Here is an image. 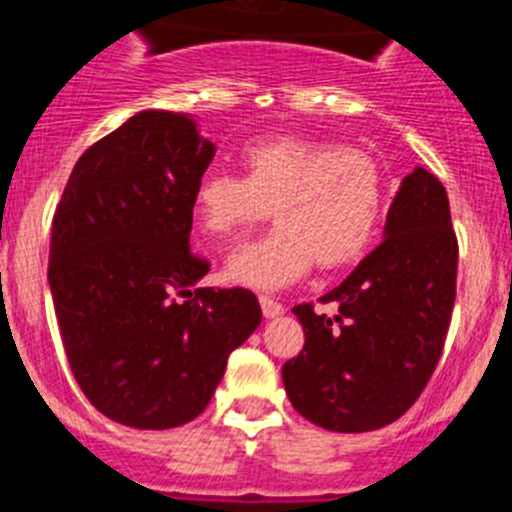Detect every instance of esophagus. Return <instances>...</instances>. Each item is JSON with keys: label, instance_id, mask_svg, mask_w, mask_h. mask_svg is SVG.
Segmentation results:
<instances>
[{"label": "esophagus", "instance_id": "obj_1", "mask_svg": "<svg viewBox=\"0 0 512 512\" xmlns=\"http://www.w3.org/2000/svg\"><path fill=\"white\" fill-rule=\"evenodd\" d=\"M260 306H262V313H265V319H275V316H280V313L285 311L283 303L273 301V298H267V296H260Z\"/></svg>", "mask_w": 512, "mask_h": 512}]
</instances>
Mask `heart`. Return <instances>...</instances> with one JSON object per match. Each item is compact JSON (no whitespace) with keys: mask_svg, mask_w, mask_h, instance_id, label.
<instances>
[{"mask_svg":"<svg viewBox=\"0 0 512 512\" xmlns=\"http://www.w3.org/2000/svg\"><path fill=\"white\" fill-rule=\"evenodd\" d=\"M245 176L206 170L193 186L201 229L232 239L267 219L278 227L242 245L224 278L242 288L278 290L296 283L319 260L334 270L359 260L372 245L385 211V178L370 153L329 140L273 137L242 153Z\"/></svg>","mask_w":512,"mask_h":512,"instance_id":"b5f03b06","label":"heart"}]
</instances>
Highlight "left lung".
<instances>
[{"label":"left lung","mask_w":512,"mask_h":512,"mask_svg":"<svg viewBox=\"0 0 512 512\" xmlns=\"http://www.w3.org/2000/svg\"><path fill=\"white\" fill-rule=\"evenodd\" d=\"M457 237L434 173L413 168L388 209L382 245L321 301L293 308L306 334L283 365L290 403L311 423L362 434L398 421L426 388L457 298Z\"/></svg>","instance_id":"8db88e82"}]
</instances>
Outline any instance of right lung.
<instances>
[{"label": "right lung", "instance_id": "obj_1", "mask_svg": "<svg viewBox=\"0 0 512 512\" xmlns=\"http://www.w3.org/2000/svg\"><path fill=\"white\" fill-rule=\"evenodd\" d=\"M191 114L145 109L91 145L53 216L48 283L73 377L112 421H193L260 326L255 293L199 288L193 186L214 160Z\"/></svg>", "mask_w": 512, "mask_h": 512}]
</instances>
